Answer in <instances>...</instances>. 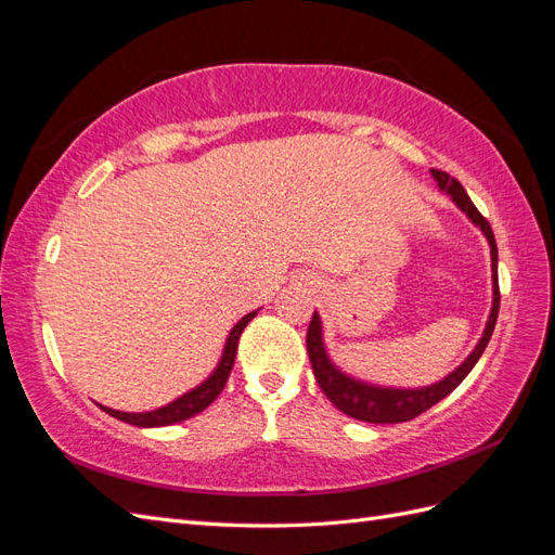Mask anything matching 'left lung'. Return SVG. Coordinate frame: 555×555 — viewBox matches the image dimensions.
<instances>
[{"instance_id":"left-lung-1","label":"left lung","mask_w":555,"mask_h":555,"mask_svg":"<svg viewBox=\"0 0 555 555\" xmlns=\"http://www.w3.org/2000/svg\"><path fill=\"white\" fill-rule=\"evenodd\" d=\"M430 176L435 182H438V190L444 192L453 201V204H456V208L481 231V236L491 247V284H493L491 312H489V319H486V326L481 331V338L477 340L475 349L469 351L465 361L459 367H453L449 375H444L442 379L433 382V384H426V386H386V384H375V382H367V379L351 375V373L343 371V367L331 359L328 349H326V340H324L322 317H319V312L314 310L312 322L308 326V338H306L314 377L335 408L345 412L347 416L359 418V422H365V424L410 422V418L433 408L435 402L447 398L467 377V373L473 371L475 363L483 354L486 345H489L493 328H495L498 308H500V289H498V245H495L491 224L483 220L481 212L475 208V204L469 201L467 192L463 190V184L456 178H451L449 173L435 171V169L430 171Z\"/></svg>"}]
</instances>
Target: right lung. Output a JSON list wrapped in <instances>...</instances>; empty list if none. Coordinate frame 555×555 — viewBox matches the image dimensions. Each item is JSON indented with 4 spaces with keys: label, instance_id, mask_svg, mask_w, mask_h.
Listing matches in <instances>:
<instances>
[{
    "label": "right lung",
    "instance_id": "right-lung-1",
    "mask_svg": "<svg viewBox=\"0 0 555 555\" xmlns=\"http://www.w3.org/2000/svg\"><path fill=\"white\" fill-rule=\"evenodd\" d=\"M259 310L261 308L247 312L243 319H238V322L233 324V328L229 331L227 340H224L220 361H217V365L212 367L210 375L204 382H198L194 389H190L188 393H182L176 400L166 402V405L155 408V410H147V412H122V410L106 408V405H102V402H96V405L102 408L106 414H111L113 418H120V422L131 424V426H139V428L171 426V424L184 422V418H190V416H194L198 412H204L210 405V402L222 393L224 384L229 379L231 367H233V361H236V349H238L241 333L245 331V326L251 322V319L257 317Z\"/></svg>",
    "mask_w": 555,
    "mask_h": 555
}]
</instances>
